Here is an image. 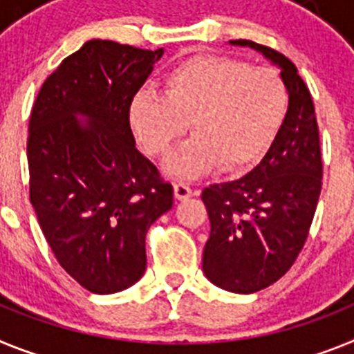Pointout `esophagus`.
Segmentation results:
<instances>
[{
  "label": "esophagus",
  "mask_w": 354,
  "mask_h": 354,
  "mask_svg": "<svg viewBox=\"0 0 354 354\" xmlns=\"http://www.w3.org/2000/svg\"><path fill=\"white\" fill-rule=\"evenodd\" d=\"M174 196H176L178 201H185V199L194 196V190L190 189L187 183H183V181H178V183H174Z\"/></svg>",
  "instance_id": "obj_1"
}]
</instances>
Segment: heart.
Returning a JSON list of instances; mask_svg holds the SVG:
<instances>
[{"label":"heart","mask_w":354,"mask_h":354,"mask_svg":"<svg viewBox=\"0 0 354 354\" xmlns=\"http://www.w3.org/2000/svg\"><path fill=\"white\" fill-rule=\"evenodd\" d=\"M162 92L140 88L128 104V124L147 155H171L189 130L196 135L167 162V173L196 178L223 167L244 171L269 149L288 109V88L272 67L198 55L162 78Z\"/></svg>","instance_id":"1"}]
</instances>
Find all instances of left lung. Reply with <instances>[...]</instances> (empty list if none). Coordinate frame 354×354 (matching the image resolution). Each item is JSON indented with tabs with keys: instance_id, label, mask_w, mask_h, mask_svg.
I'll use <instances>...</instances> for the list:
<instances>
[{
	"instance_id": "1",
	"label": "left lung",
	"mask_w": 354,
	"mask_h": 354,
	"mask_svg": "<svg viewBox=\"0 0 354 354\" xmlns=\"http://www.w3.org/2000/svg\"><path fill=\"white\" fill-rule=\"evenodd\" d=\"M230 44L262 53L288 88L285 121L260 164L201 194L212 226L203 272L224 290L253 294L278 281L303 250L321 196L322 160L315 109L297 67L253 41Z\"/></svg>"
}]
</instances>
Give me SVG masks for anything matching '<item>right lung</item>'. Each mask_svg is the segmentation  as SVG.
Returning <instances> with one entry per match:
<instances>
[{
  "mask_svg": "<svg viewBox=\"0 0 354 354\" xmlns=\"http://www.w3.org/2000/svg\"><path fill=\"white\" fill-rule=\"evenodd\" d=\"M162 55L92 39L46 78L30 115L37 221L58 263L94 294L142 278L147 230L173 208V185L135 147L128 124L131 96Z\"/></svg>",
  "mask_w": 354,
  "mask_h": 354,
  "instance_id": "1",
  "label": "right lung"
}]
</instances>
